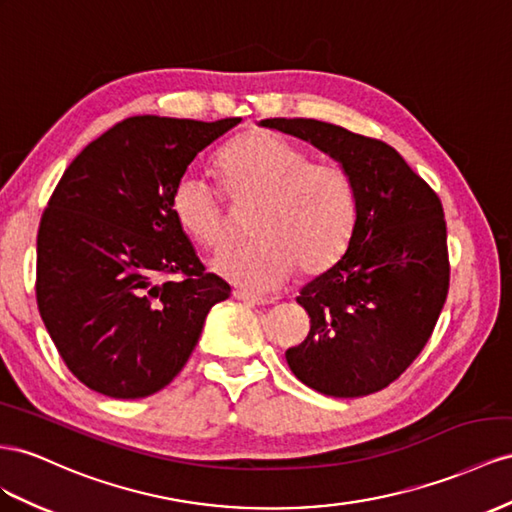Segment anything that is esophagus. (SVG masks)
<instances>
[{
	"label": "esophagus",
	"mask_w": 512,
	"mask_h": 512,
	"mask_svg": "<svg viewBox=\"0 0 512 512\" xmlns=\"http://www.w3.org/2000/svg\"><path fill=\"white\" fill-rule=\"evenodd\" d=\"M234 297H237L239 301H243V303H250V306H265V303H269L271 299H267V297H260V295H254V293H247V290H243V288H237L232 293Z\"/></svg>",
	"instance_id": "1"
}]
</instances>
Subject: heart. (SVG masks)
Returning <instances> with one entry per match:
<instances>
[{
    "mask_svg": "<svg viewBox=\"0 0 512 512\" xmlns=\"http://www.w3.org/2000/svg\"><path fill=\"white\" fill-rule=\"evenodd\" d=\"M226 196L254 204L256 239L213 260L226 280L267 290L301 273L327 271L353 241L359 198L351 172L338 161L310 159L306 148L271 131H247L215 157ZM172 215L204 250H222L230 239L224 198L202 178L185 174L172 189Z\"/></svg>",
    "mask_w": 512,
    "mask_h": 512,
    "instance_id": "obj_1",
    "label": "heart"
}]
</instances>
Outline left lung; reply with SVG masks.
<instances>
[{
    "label": "left lung",
    "mask_w": 512,
    "mask_h": 512,
    "mask_svg": "<svg viewBox=\"0 0 512 512\" xmlns=\"http://www.w3.org/2000/svg\"><path fill=\"white\" fill-rule=\"evenodd\" d=\"M353 176L359 219L334 267L301 288L310 334L286 351L308 388L355 398L388 388L431 338L450 286L441 200L396 150L375 137L312 118H267Z\"/></svg>",
    "instance_id": "obj_1"
}]
</instances>
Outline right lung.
I'll list each match as a JSON object with an SVG mask.
<instances>
[{
  "label": "right lung",
  "mask_w": 512,
  "mask_h": 512,
  "mask_svg": "<svg viewBox=\"0 0 512 512\" xmlns=\"http://www.w3.org/2000/svg\"><path fill=\"white\" fill-rule=\"evenodd\" d=\"M239 122L127 118L81 150L51 193L36 241V301L64 364L90 390H163L196 349L206 314L230 297L170 198L200 150Z\"/></svg>",
  "instance_id": "1"
}]
</instances>
